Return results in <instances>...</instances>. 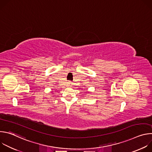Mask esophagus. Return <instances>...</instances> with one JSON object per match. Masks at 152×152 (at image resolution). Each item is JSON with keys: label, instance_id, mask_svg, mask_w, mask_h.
<instances>
[{"label": "esophagus", "instance_id": "esophagus-1", "mask_svg": "<svg viewBox=\"0 0 152 152\" xmlns=\"http://www.w3.org/2000/svg\"><path fill=\"white\" fill-rule=\"evenodd\" d=\"M68 83H69V85L70 86V85H72V82H68Z\"/></svg>", "mask_w": 152, "mask_h": 152}]
</instances>
